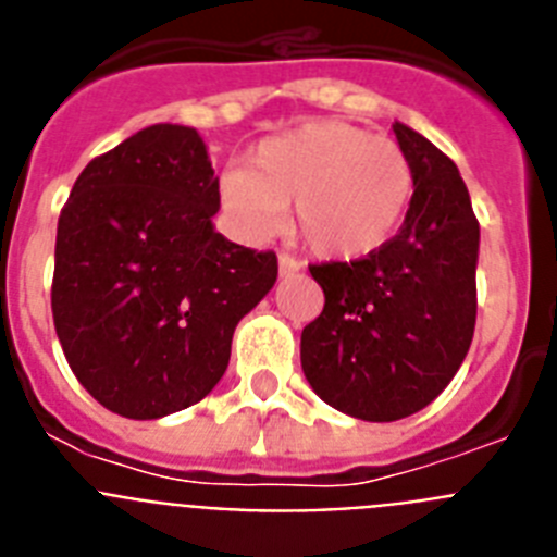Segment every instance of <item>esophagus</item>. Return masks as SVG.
<instances>
[{"instance_id":"esophagus-1","label":"esophagus","mask_w":557,"mask_h":557,"mask_svg":"<svg viewBox=\"0 0 557 557\" xmlns=\"http://www.w3.org/2000/svg\"><path fill=\"white\" fill-rule=\"evenodd\" d=\"M301 270H304V264L298 262V259H293V256H287V253L278 256V273H282V278H284V275L301 273Z\"/></svg>"}]
</instances>
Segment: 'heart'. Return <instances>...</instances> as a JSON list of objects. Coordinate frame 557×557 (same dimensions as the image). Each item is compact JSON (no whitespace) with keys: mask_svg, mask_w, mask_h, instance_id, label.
<instances>
[{"mask_svg":"<svg viewBox=\"0 0 557 557\" xmlns=\"http://www.w3.org/2000/svg\"><path fill=\"white\" fill-rule=\"evenodd\" d=\"M416 175L407 152L351 122H307L253 147L225 170L220 211L243 243H264L293 203L295 231L323 259L357 262L379 253L405 223Z\"/></svg>","mask_w":557,"mask_h":557,"instance_id":"obj_1","label":"heart"}]
</instances>
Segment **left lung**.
<instances>
[{
	"instance_id": "obj_1",
	"label": "left lung",
	"mask_w": 557,
	"mask_h": 557,
	"mask_svg": "<svg viewBox=\"0 0 557 557\" xmlns=\"http://www.w3.org/2000/svg\"><path fill=\"white\" fill-rule=\"evenodd\" d=\"M416 175L405 225L379 253L312 264L323 312L301 332V368L334 410L398 421L455 379L476 323L480 223L449 156L393 122Z\"/></svg>"
}]
</instances>
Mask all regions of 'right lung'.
Wrapping results in <instances>:
<instances>
[{"label": "right lung", "instance_id": "1", "mask_svg": "<svg viewBox=\"0 0 557 557\" xmlns=\"http://www.w3.org/2000/svg\"><path fill=\"white\" fill-rule=\"evenodd\" d=\"M218 184L200 133L161 122L88 161L63 206L55 332L116 416L152 421L209 396L236 323L273 289L275 253L214 231Z\"/></svg>", "mask_w": 557, "mask_h": 557}]
</instances>
